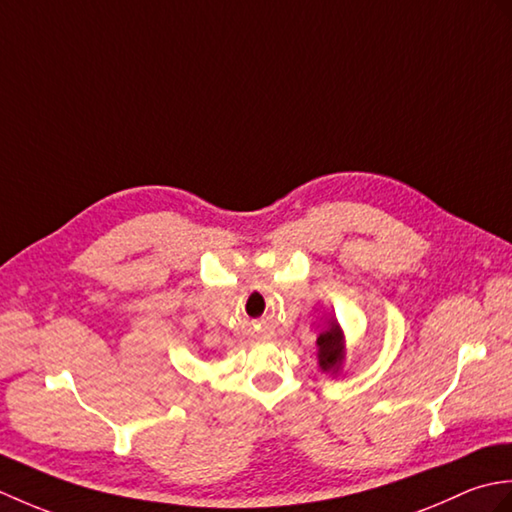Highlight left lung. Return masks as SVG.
I'll list each match as a JSON object with an SVG mask.
<instances>
[{"label":"left lung","mask_w":512,"mask_h":512,"mask_svg":"<svg viewBox=\"0 0 512 512\" xmlns=\"http://www.w3.org/2000/svg\"><path fill=\"white\" fill-rule=\"evenodd\" d=\"M319 365L323 367V372H336L343 361V334L339 323H330V328L325 330L319 339Z\"/></svg>","instance_id":"obj_1"}]
</instances>
